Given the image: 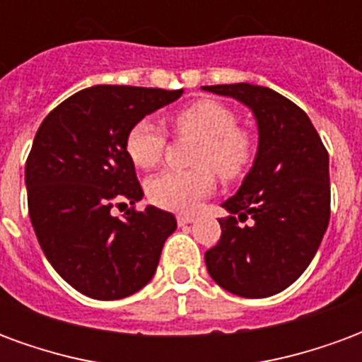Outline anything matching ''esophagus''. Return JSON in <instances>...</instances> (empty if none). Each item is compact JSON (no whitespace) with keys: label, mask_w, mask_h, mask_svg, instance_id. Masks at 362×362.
I'll list each match as a JSON object with an SVG mask.
<instances>
[{"label":"esophagus","mask_w":362,"mask_h":362,"mask_svg":"<svg viewBox=\"0 0 362 362\" xmlns=\"http://www.w3.org/2000/svg\"><path fill=\"white\" fill-rule=\"evenodd\" d=\"M194 222V216H191V214H179L177 216V224L179 226H187V224H193Z\"/></svg>","instance_id":"obj_1"}]
</instances>
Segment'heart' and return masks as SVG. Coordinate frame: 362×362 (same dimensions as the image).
Returning <instances> with one entry per match:
<instances>
[{"label": "heart", "mask_w": 362, "mask_h": 362, "mask_svg": "<svg viewBox=\"0 0 362 362\" xmlns=\"http://www.w3.org/2000/svg\"><path fill=\"white\" fill-rule=\"evenodd\" d=\"M175 127L183 134L201 138L194 163L212 165L218 175L232 179L250 163V136L238 128V117L232 109L218 101H197L177 112ZM165 150V132L152 119H142L128 130L127 152L138 168L158 165ZM214 175L209 168L165 169L148 181V197L158 206L177 212H191L212 193Z\"/></svg>", "instance_id": "1"}]
</instances>
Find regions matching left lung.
I'll return each instance as SVG.
<instances>
[{
  "instance_id": "obj_1",
  "label": "left lung",
  "mask_w": 362,
  "mask_h": 362,
  "mask_svg": "<svg viewBox=\"0 0 362 362\" xmlns=\"http://www.w3.org/2000/svg\"><path fill=\"white\" fill-rule=\"evenodd\" d=\"M245 105L257 152L234 197L222 202L220 242L204 253L209 275L243 298L288 288L316 255L329 224V156L308 115L269 87L204 86ZM252 218L243 227L240 221Z\"/></svg>"
}]
</instances>
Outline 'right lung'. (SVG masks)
<instances>
[{
  "mask_svg": "<svg viewBox=\"0 0 362 362\" xmlns=\"http://www.w3.org/2000/svg\"><path fill=\"white\" fill-rule=\"evenodd\" d=\"M181 95L87 87L58 105L35 136L25 165L30 222L54 271L89 298L119 300L144 288L175 232V216L152 204L122 218L111 209L144 197L127 152L128 130Z\"/></svg>",
  "mask_w": 362,
  "mask_h": 362,
  "instance_id": "1",
  "label": "right lung"
}]
</instances>
